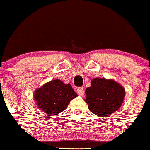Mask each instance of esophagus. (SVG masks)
Segmentation results:
<instances>
[{"label": "esophagus", "instance_id": "34e87169", "mask_svg": "<svg viewBox=\"0 0 150 150\" xmlns=\"http://www.w3.org/2000/svg\"><path fill=\"white\" fill-rule=\"evenodd\" d=\"M77 92H78V95H83L84 93H85V92H84V89L83 88H78V90H77Z\"/></svg>", "mask_w": 150, "mask_h": 150}]
</instances>
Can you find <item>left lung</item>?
Wrapping results in <instances>:
<instances>
[{
  "mask_svg": "<svg viewBox=\"0 0 150 150\" xmlns=\"http://www.w3.org/2000/svg\"><path fill=\"white\" fill-rule=\"evenodd\" d=\"M85 94V101L90 111L99 117H107L120 108L125 90L115 80L96 78L91 80Z\"/></svg>",
  "mask_w": 150,
  "mask_h": 150,
  "instance_id": "left-lung-1",
  "label": "left lung"
}]
</instances>
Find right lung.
I'll use <instances>...</instances> for the list:
<instances>
[{"instance_id":"add662e5","label":"right lung","mask_w":150,"mask_h":150,"mask_svg":"<svg viewBox=\"0 0 150 150\" xmlns=\"http://www.w3.org/2000/svg\"><path fill=\"white\" fill-rule=\"evenodd\" d=\"M76 97L78 95L70 84H65L57 79L45 83L34 93L37 106L48 116L65 110L70 102Z\"/></svg>"}]
</instances>
